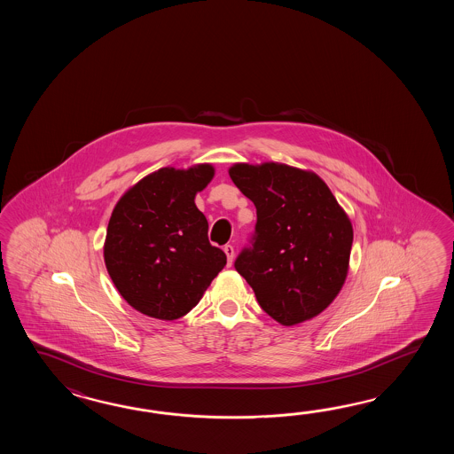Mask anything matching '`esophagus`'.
<instances>
[{
	"mask_svg": "<svg viewBox=\"0 0 454 454\" xmlns=\"http://www.w3.org/2000/svg\"><path fill=\"white\" fill-rule=\"evenodd\" d=\"M223 253L227 254L229 266H231V261H233V256H235V250H233V247H231V245H225V247H223Z\"/></svg>",
	"mask_w": 454,
	"mask_h": 454,
	"instance_id": "1",
	"label": "esophagus"
}]
</instances>
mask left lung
<instances>
[{
    "instance_id": "1",
    "label": "left lung",
    "mask_w": 454,
    "mask_h": 454,
    "mask_svg": "<svg viewBox=\"0 0 454 454\" xmlns=\"http://www.w3.org/2000/svg\"><path fill=\"white\" fill-rule=\"evenodd\" d=\"M229 175L258 217L253 247L241 251L235 270L280 325L318 317L348 278L354 240L348 214L311 170L239 162Z\"/></svg>"
}]
</instances>
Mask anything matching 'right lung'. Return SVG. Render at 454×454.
<instances>
[{"mask_svg": "<svg viewBox=\"0 0 454 454\" xmlns=\"http://www.w3.org/2000/svg\"><path fill=\"white\" fill-rule=\"evenodd\" d=\"M214 172L211 164L159 168L114 207L104 243L106 270L120 295L145 317L182 318L227 262L209 243L207 221L194 204Z\"/></svg>", "mask_w": 454, "mask_h": 454, "instance_id": "add662e5", "label": "right lung"}]
</instances>
